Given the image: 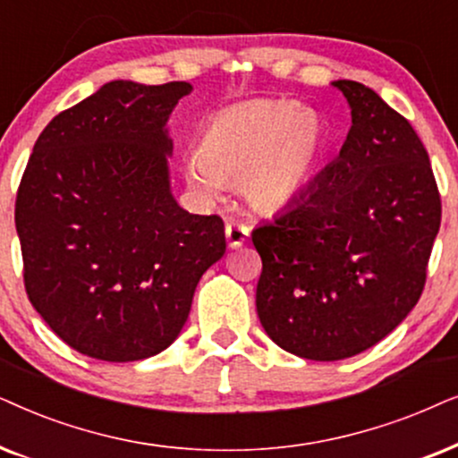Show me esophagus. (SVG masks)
<instances>
[{"label":"esophagus","instance_id":"34e87169","mask_svg":"<svg viewBox=\"0 0 458 458\" xmlns=\"http://www.w3.org/2000/svg\"><path fill=\"white\" fill-rule=\"evenodd\" d=\"M249 239V228L245 224L230 222L225 224V241H228L230 249H239L247 242Z\"/></svg>","mask_w":458,"mask_h":458}]
</instances>
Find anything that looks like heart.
I'll use <instances>...</instances> for the list:
<instances>
[{"instance_id":"1","label":"heart","mask_w":458,"mask_h":458,"mask_svg":"<svg viewBox=\"0 0 458 458\" xmlns=\"http://www.w3.org/2000/svg\"><path fill=\"white\" fill-rule=\"evenodd\" d=\"M327 146V125L314 108L289 100L249 102L207 121L184 175L209 199L219 197L224 184H239L253 209L276 213L308 191Z\"/></svg>"}]
</instances>
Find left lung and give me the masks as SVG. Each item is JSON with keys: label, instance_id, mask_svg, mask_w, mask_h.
<instances>
[{"label": "left lung", "instance_id": "left-lung-1", "mask_svg": "<svg viewBox=\"0 0 458 458\" xmlns=\"http://www.w3.org/2000/svg\"><path fill=\"white\" fill-rule=\"evenodd\" d=\"M331 85L352 114L339 157L253 230L261 327L284 352L320 362L369 350L411 314L442 219L412 125L367 85Z\"/></svg>", "mask_w": 458, "mask_h": 458}]
</instances>
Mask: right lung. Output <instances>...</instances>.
I'll list each match as a JSON object with an SVG mask.
<instances>
[{
    "label": "right lung",
    "instance_id": "1",
    "mask_svg": "<svg viewBox=\"0 0 458 458\" xmlns=\"http://www.w3.org/2000/svg\"><path fill=\"white\" fill-rule=\"evenodd\" d=\"M186 81L117 79L54 117L16 197L24 286L72 350L133 362L178 339L199 280L225 253L224 222L172 192L167 121Z\"/></svg>",
    "mask_w": 458,
    "mask_h": 458
}]
</instances>
